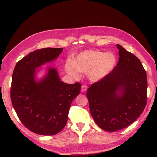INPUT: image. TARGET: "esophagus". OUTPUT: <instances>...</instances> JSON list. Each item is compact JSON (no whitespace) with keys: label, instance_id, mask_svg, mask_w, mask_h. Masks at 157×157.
I'll return each mask as SVG.
<instances>
[{"label":"esophagus","instance_id":"esophagus-1","mask_svg":"<svg viewBox=\"0 0 157 157\" xmlns=\"http://www.w3.org/2000/svg\"><path fill=\"white\" fill-rule=\"evenodd\" d=\"M87 89H88V87L86 86V85H82L81 87V91H82V92H84L86 91Z\"/></svg>","mask_w":157,"mask_h":157}]
</instances>
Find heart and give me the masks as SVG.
I'll use <instances>...</instances> for the list:
<instances>
[{"label": "heart", "instance_id": "obj_1", "mask_svg": "<svg viewBox=\"0 0 157 157\" xmlns=\"http://www.w3.org/2000/svg\"><path fill=\"white\" fill-rule=\"evenodd\" d=\"M117 63L116 56L111 52L97 50H87L80 52L74 59L66 62L65 70L73 77H78L80 72L88 73L92 82H98L110 74Z\"/></svg>", "mask_w": 157, "mask_h": 157}]
</instances>
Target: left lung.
Here are the masks:
<instances>
[{"label": "left lung", "instance_id": "1", "mask_svg": "<svg viewBox=\"0 0 157 157\" xmlns=\"http://www.w3.org/2000/svg\"><path fill=\"white\" fill-rule=\"evenodd\" d=\"M119 61L110 74L88 88L90 113L96 124L108 132L134 122L147 103L146 71L136 56L117 44Z\"/></svg>", "mask_w": 157, "mask_h": 157}]
</instances>
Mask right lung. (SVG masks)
I'll list each match as a JSON object with an SVG mask.
<instances>
[{"instance_id": "add662e5", "label": "right lung", "mask_w": 157, "mask_h": 157, "mask_svg": "<svg viewBox=\"0 0 157 157\" xmlns=\"http://www.w3.org/2000/svg\"><path fill=\"white\" fill-rule=\"evenodd\" d=\"M63 50L32 52L18 61L12 74V105L22 124L37 134L52 136L62 130L71 103L80 94V84L61 81L56 68L47 67L43 77L36 78L39 68L55 61Z\"/></svg>"}]
</instances>
